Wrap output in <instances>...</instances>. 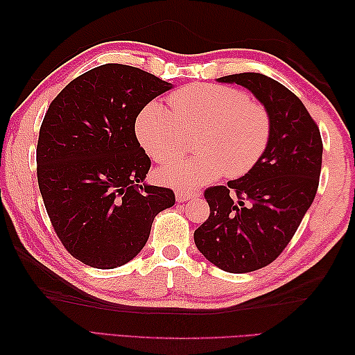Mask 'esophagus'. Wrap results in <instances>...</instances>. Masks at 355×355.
<instances>
[{
    "label": "esophagus",
    "mask_w": 355,
    "mask_h": 355,
    "mask_svg": "<svg viewBox=\"0 0 355 355\" xmlns=\"http://www.w3.org/2000/svg\"><path fill=\"white\" fill-rule=\"evenodd\" d=\"M195 197H198V192H191V191H177L175 192V198L178 202H184L189 201Z\"/></svg>",
    "instance_id": "34e87169"
}]
</instances>
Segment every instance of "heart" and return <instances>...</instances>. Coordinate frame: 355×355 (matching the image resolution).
<instances>
[{"label": "heart", "instance_id": "b5f03b06", "mask_svg": "<svg viewBox=\"0 0 355 355\" xmlns=\"http://www.w3.org/2000/svg\"><path fill=\"white\" fill-rule=\"evenodd\" d=\"M172 110L150 102L137 117L135 132L157 162L183 154L191 135L198 134V154L175 158L162 169L164 184L192 189L227 173L238 178L250 172L266 153L271 135L268 111L236 88L195 84L171 96Z\"/></svg>", "mask_w": 355, "mask_h": 355}]
</instances>
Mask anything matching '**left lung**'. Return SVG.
Returning a JSON list of instances; mask_svg holds the SVG:
<instances>
[{
  "label": "left lung",
  "instance_id": "obj_1",
  "mask_svg": "<svg viewBox=\"0 0 355 355\" xmlns=\"http://www.w3.org/2000/svg\"><path fill=\"white\" fill-rule=\"evenodd\" d=\"M216 80L247 88L268 111L271 135L250 172L205 192L210 215L193 239L218 268L248 273L273 262L296 233L318 192L323 146L305 105L277 80L261 73Z\"/></svg>",
  "mask_w": 355,
  "mask_h": 355
}]
</instances>
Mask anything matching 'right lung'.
I'll return each mask as SVG.
<instances>
[{
	"label": "right lung",
	"instance_id": "right-lung-1",
	"mask_svg": "<svg viewBox=\"0 0 355 355\" xmlns=\"http://www.w3.org/2000/svg\"><path fill=\"white\" fill-rule=\"evenodd\" d=\"M172 84L123 64L71 80L50 103L36 148L37 184L50 221L74 258L116 268L145 247L154 218L175 205L146 183L149 157L135 119Z\"/></svg>",
	"mask_w": 355,
	"mask_h": 355
}]
</instances>
